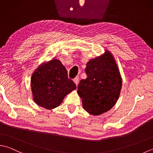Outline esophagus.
Returning <instances> with one entry per match:
<instances>
[{
    "instance_id": "esophagus-1",
    "label": "esophagus",
    "mask_w": 153,
    "mask_h": 153,
    "mask_svg": "<svg viewBox=\"0 0 153 153\" xmlns=\"http://www.w3.org/2000/svg\"><path fill=\"white\" fill-rule=\"evenodd\" d=\"M74 83H75L76 86H77V85H79V76H76L75 78H74Z\"/></svg>"
}]
</instances>
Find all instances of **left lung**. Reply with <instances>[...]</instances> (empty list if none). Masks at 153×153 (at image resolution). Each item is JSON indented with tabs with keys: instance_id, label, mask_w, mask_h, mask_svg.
<instances>
[{
	"instance_id": "1",
	"label": "left lung",
	"mask_w": 153,
	"mask_h": 153,
	"mask_svg": "<svg viewBox=\"0 0 153 153\" xmlns=\"http://www.w3.org/2000/svg\"><path fill=\"white\" fill-rule=\"evenodd\" d=\"M86 79L78 85L83 108L89 114L99 115L116 104L122 88V79L117 63L110 52L86 63Z\"/></svg>"
}]
</instances>
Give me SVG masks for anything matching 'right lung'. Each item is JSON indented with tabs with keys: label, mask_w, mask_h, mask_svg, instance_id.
I'll use <instances>...</instances> for the list:
<instances>
[{
	"label": "right lung",
	"mask_w": 153,
	"mask_h": 153,
	"mask_svg": "<svg viewBox=\"0 0 153 153\" xmlns=\"http://www.w3.org/2000/svg\"><path fill=\"white\" fill-rule=\"evenodd\" d=\"M76 89L59 60L53 59L36 69L31 77V90L36 105L47 109L59 106L65 97Z\"/></svg>",
	"instance_id": "right-lung-1"
}]
</instances>
